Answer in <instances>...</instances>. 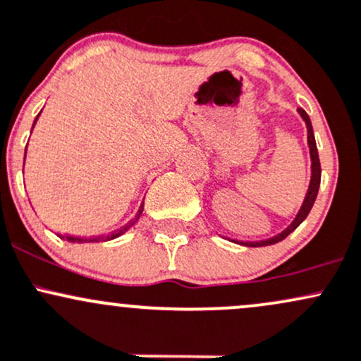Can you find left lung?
<instances>
[{"label": "left lung", "instance_id": "left-lung-1", "mask_svg": "<svg viewBox=\"0 0 361 361\" xmlns=\"http://www.w3.org/2000/svg\"><path fill=\"white\" fill-rule=\"evenodd\" d=\"M297 112H298V114H300V117L303 119V123H305V126H307V143H309L310 161H312V164H310V184H309V189H307L305 200H303L300 212H298L297 216H295V220L291 221L288 228H285L281 233L274 235V237L266 238V240H259V242H242V245H245V247L273 245V244H276V242H281L283 238L288 237V235H290L291 232H293V230L297 228V226L300 225L303 220H305L307 214L310 213L312 206H314L315 197H317L319 185H321V161H319V153H317V145H315L314 129H312V123H310L309 114H307V112L303 111V109H297Z\"/></svg>", "mask_w": 361, "mask_h": 361}]
</instances>
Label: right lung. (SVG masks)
I'll return each instance as SVG.
<instances>
[{"instance_id": "add662e5", "label": "right lung", "mask_w": 361, "mask_h": 361, "mask_svg": "<svg viewBox=\"0 0 361 361\" xmlns=\"http://www.w3.org/2000/svg\"><path fill=\"white\" fill-rule=\"evenodd\" d=\"M39 116H40V114H39ZM39 116L35 117V121L39 119ZM34 124H35V123H34ZM141 213H143V206H141V208L137 209L136 216L133 218V220L129 221V224H128L126 226H123V228L116 230V232H112L111 235H105V237H92V238H83V237H71V235H66V237H61V235H59V237H61V238H66L68 242H78V244H82V242H100V240H104V242H105V240H112V238H117V237H121V235H123L124 232H128V230L131 228V226L135 225L137 220H140Z\"/></svg>"}]
</instances>
